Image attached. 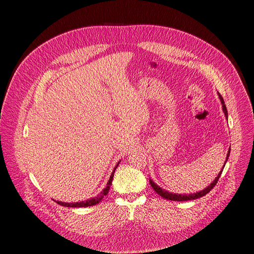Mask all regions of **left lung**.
<instances>
[{"instance_id": "left-lung-1", "label": "left lung", "mask_w": 254, "mask_h": 254, "mask_svg": "<svg viewBox=\"0 0 254 254\" xmlns=\"http://www.w3.org/2000/svg\"><path fill=\"white\" fill-rule=\"evenodd\" d=\"M218 94H219V98H220L221 103H222L223 112H224L225 117H226V119H227V118H228V114H227L226 105H225V103H224V100H223V97L221 96V94H220V93H218ZM229 155H230V149H229V151H228V153H227L226 162H227V160H228V158H229ZM225 164H226V163H225ZM224 167H225V165H224ZM224 167L222 168V170L220 171V173L218 174V176H217V177L215 178V180L213 181V182H212L207 188H205L204 190H202V191H200V192L194 193V194H188V195L185 194V195H182V194H173V193L167 192V191H165L164 189H162L160 186H158L157 184H155V182H153V181H152L151 179H150V184H151L152 188H153L160 196H162L163 198H165V199H167V200H172V201H189V200H195V199H198V198H201V197L205 196L207 193H209V192L214 188V186L217 184V182H218V180H219V178H220V176H221V173H222Z\"/></svg>"}]
</instances>
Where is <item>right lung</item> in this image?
Wrapping results in <instances>:
<instances>
[{
	"instance_id": "1",
	"label": "right lung",
	"mask_w": 254,
	"mask_h": 254,
	"mask_svg": "<svg viewBox=\"0 0 254 254\" xmlns=\"http://www.w3.org/2000/svg\"><path fill=\"white\" fill-rule=\"evenodd\" d=\"M119 164H120V162L117 164L116 168L114 169L113 174L111 175V178H110V180H108V182H107V184H106V187H105V188L102 190V192H101L99 195H97L96 197L91 198V199H88V200H86V201L76 202V203H65V202H60V201H56V203L59 204V205H61V206H64V207H72V208H75V207H76V208H80V207H88V206L96 205L97 203H99V202L102 200V198H103L104 196L107 195L108 191H110V187H111V185H112V183H113L114 174H115L116 169L118 168Z\"/></svg>"
}]
</instances>
